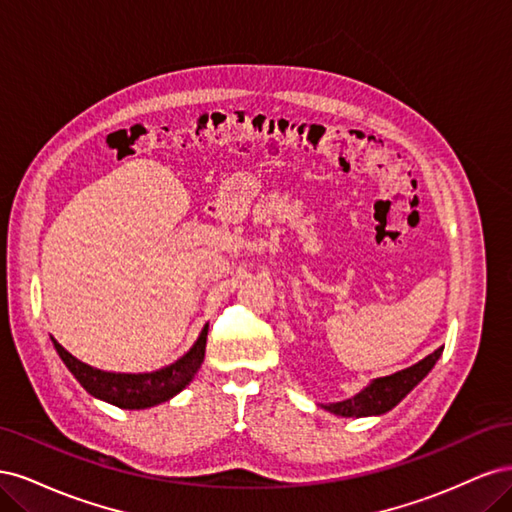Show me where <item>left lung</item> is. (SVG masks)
I'll return each instance as SVG.
<instances>
[{"mask_svg":"<svg viewBox=\"0 0 512 512\" xmlns=\"http://www.w3.org/2000/svg\"><path fill=\"white\" fill-rule=\"evenodd\" d=\"M442 350L444 348H438L436 352L425 356L423 361H418L408 369H401L393 376L374 380L359 395H354L346 401H339V404L322 406V408L337 416H371V414L389 412L429 374L431 367L440 359Z\"/></svg>","mask_w":512,"mask_h":512,"instance_id":"1","label":"left lung"}]
</instances>
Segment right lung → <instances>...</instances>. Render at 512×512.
<instances>
[{
    "mask_svg": "<svg viewBox=\"0 0 512 512\" xmlns=\"http://www.w3.org/2000/svg\"><path fill=\"white\" fill-rule=\"evenodd\" d=\"M207 329L209 324H205L203 333H200L188 354H183L179 361L160 371H151V374H108V371L94 369L81 363L79 359H74V356L61 348L55 339L53 346L61 356V361H64L66 367L72 371V376L81 382V386L89 395L104 399L117 408L143 410L175 397L179 391L185 389V384L196 376V371L205 359Z\"/></svg>",
    "mask_w": 512,
    "mask_h": 512,
    "instance_id": "1",
    "label": "right lung"
}]
</instances>
